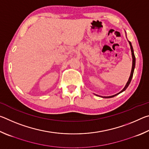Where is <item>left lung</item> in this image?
I'll return each instance as SVG.
<instances>
[{"instance_id": "1", "label": "left lung", "mask_w": 149, "mask_h": 149, "mask_svg": "<svg viewBox=\"0 0 149 149\" xmlns=\"http://www.w3.org/2000/svg\"><path fill=\"white\" fill-rule=\"evenodd\" d=\"M129 43L130 45V48H131V51H132V58H133V62H132V72H131V74H130V78L129 79H128L127 84H126L125 86L124 87V88L121 91L120 93H117V94H116L114 95H112V96H109V97H103V98H112V97H115V96H116L117 95H119L120 93H122L123 91H124L127 89V87L129 86V85L130 84L131 81H132V79L133 77V72H134V69H135V54H134V52H133V47L132 45V43H131V42L129 41ZM98 96V95H97Z\"/></svg>"}]
</instances>
